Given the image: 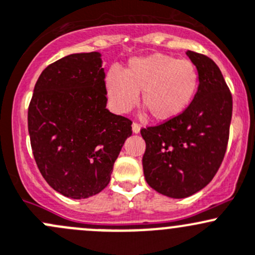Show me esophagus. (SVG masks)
<instances>
[{
  "label": "esophagus",
  "mask_w": 255,
  "mask_h": 255,
  "mask_svg": "<svg viewBox=\"0 0 255 255\" xmlns=\"http://www.w3.org/2000/svg\"><path fill=\"white\" fill-rule=\"evenodd\" d=\"M140 128H141V125L137 124V123H132V131L133 133H138L140 132Z\"/></svg>",
  "instance_id": "obj_1"
}]
</instances>
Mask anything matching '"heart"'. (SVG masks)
I'll list each match as a JSON object with an SVG mask.
<instances>
[{
  "mask_svg": "<svg viewBox=\"0 0 255 255\" xmlns=\"http://www.w3.org/2000/svg\"><path fill=\"white\" fill-rule=\"evenodd\" d=\"M108 98L118 112H130L138 101L158 122L180 117L188 109L199 89V72L189 60L166 54L133 57L124 71L107 72Z\"/></svg>",
  "mask_w": 255,
  "mask_h": 255,
  "instance_id": "b5f03b06",
  "label": "heart"
}]
</instances>
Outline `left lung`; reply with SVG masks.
I'll return each mask as SVG.
<instances>
[{
    "label": "left lung",
    "mask_w": 255,
    "mask_h": 255,
    "mask_svg": "<svg viewBox=\"0 0 255 255\" xmlns=\"http://www.w3.org/2000/svg\"><path fill=\"white\" fill-rule=\"evenodd\" d=\"M199 72V89L180 117L141 128L147 184L169 198L183 199L209 184L221 166L230 137L232 94L219 66L188 50Z\"/></svg>",
    "instance_id": "1"
}]
</instances>
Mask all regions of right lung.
<instances>
[{
  "label": "right lung",
  "mask_w": 255,
  "mask_h": 255,
  "mask_svg": "<svg viewBox=\"0 0 255 255\" xmlns=\"http://www.w3.org/2000/svg\"><path fill=\"white\" fill-rule=\"evenodd\" d=\"M99 52L65 56L39 76L28 108L31 151L54 190L71 199L101 193L132 133L131 122L106 108Z\"/></svg>",
  "instance_id": "add662e5"
}]
</instances>
